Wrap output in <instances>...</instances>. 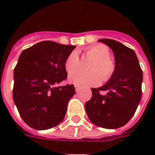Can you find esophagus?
Masks as SVG:
<instances>
[{"label": "esophagus", "instance_id": "esophagus-1", "mask_svg": "<svg viewBox=\"0 0 155 155\" xmlns=\"http://www.w3.org/2000/svg\"><path fill=\"white\" fill-rule=\"evenodd\" d=\"M74 88H75V91H76V92H79V91L81 90V88L79 87V86H77V85H75V86H74Z\"/></svg>", "mask_w": 155, "mask_h": 155}]
</instances>
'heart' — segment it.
Instances as JSON below:
<instances>
[{"label":"heart","instance_id":"1","mask_svg":"<svg viewBox=\"0 0 155 155\" xmlns=\"http://www.w3.org/2000/svg\"><path fill=\"white\" fill-rule=\"evenodd\" d=\"M86 57L94 59L90 65L91 71H76L69 76V82L81 87L95 86L101 84L102 79L107 81L110 79L115 71V64L110 60V51L102 44L94 45L87 48L84 52ZM80 66V58L77 52L72 51L65 60L64 68L68 73L76 71Z\"/></svg>","mask_w":155,"mask_h":155}]
</instances>
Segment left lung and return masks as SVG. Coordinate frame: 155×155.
Segmentation results:
<instances>
[{"mask_svg":"<svg viewBox=\"0 0 155 155\" xmlns=\"http://www.w3.org/2000/svg\"><path fill=\"white\" fill-rule=\"evenodd\" d=\"M99 41L114 52L115 71L102 87L93 88L92 97L85 103V110L92 123L101 128L117 129L133 117L142 96L143 72L134 51L110 39ZM101 91H107L102 96Z\"/></svg>","mask_w":155,"mask_h":155,"instance_id":"left-lung-1","label":"left lung"}]
</instances>
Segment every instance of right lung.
<instances>
[{"mask_svg":"<svg viewBox=\"0 0 155 155\" xmlns=\"http://www.w3.org/2000/svg\"><path fill=\"white\" fill-rule=\"evenodd\" d=\"M75 46L45 41L22 51L14 69L13 100L22 120L35 130H48L64 120L74 84L66 80L64 62Z\"/></svg>","mask_w":155,"mask_h":155,"instance_id":"add662e5","label":"right lung"}]
</instances>
